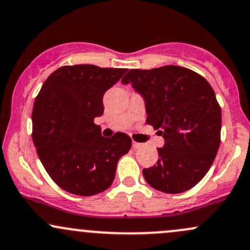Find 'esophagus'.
Returning a JSON list of instances; mask_svg holds the SVG:
<instances>
[{
  "instance_id": "1",
  "label": "esophagus",
  "mask_w": 250,
  "mask_h": 250,
  "mask_svg": "<svg viewBox=\"0 0 250 250\" xmlns=\"http://www.w3.org/2000/svg\"><path fill=\"white\" fill-rule=\"evenodd\" d=\"M142 143H139V142H135V141H133V148L134 149H139V148H141L142 147Z\"/></svg>"
}]
</instances>
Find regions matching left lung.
<instances>
[{
  "label": "left lung",
  "mask_w": 250,
  "mask_h": 250,
  "mask_svg": "<svg viewBox=\"0 0 250 250\" xmlns=\"http://www.w3.org/2000/svg\"><path fill=\"white\" fill-rule=\"evenodd\" d=\"M143 96L147 125L165 139L156 165L142 170L151 187L179 194L196 186L208 173L221 142V107L200 74L165 65L131 69L122 79Z\"/></svg>",
  "instance_id": "1"
}]
</instances>
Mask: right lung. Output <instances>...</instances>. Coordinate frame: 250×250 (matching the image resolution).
I'll list each match as a JSON object with an SVG mask.
<instances>
[{"mask_svg": "<svg viewBox=\"0 0 250 250\" xmlns=\"http://www.w3.org/2000/svg\"><path fill=\"white\" fill-rule=\"evenodd\" d=\"M127 69L63 65L43 83L34 102L33 141L51 180L68 193L91 196L113 183L120 157L131 147L125 133L103 137L94 119L103 95Z\"/></svg>", "mask_w": 250, "mask_h": 250, "instance_id": "right-lung-1", "label": "right lung"}]
</instances>
